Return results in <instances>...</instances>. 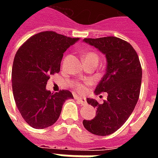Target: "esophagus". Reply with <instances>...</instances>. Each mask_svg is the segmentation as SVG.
Listing matches in <instances>:
<instances>
[{"instance_id":"34e87169","label":"esophagus","mask_w":158,"mask_h":158,"mask_svg":"<svg viewBox=\"0 0 158 158\" xmlns=\"http://www.w3.org/2000/svg\"><path fill=\"white\" fill-rule=\"evenodd\" d=\"M76 100H77V102H78L79 104H85L86 103L85 98H83V97H76Z\"/></svg>"}]
</instances>
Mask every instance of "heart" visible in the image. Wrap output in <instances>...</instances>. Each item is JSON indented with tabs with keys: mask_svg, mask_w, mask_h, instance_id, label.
<instances>
[{
	"mask_svg": "<svg viewBox=\"0 0 158 158\" xmlns=\"http://www.w3.org/2000/svg\"><path fill=\"white\" fill-rule=\"evenodd\" d=\"M83 59H91V60H95L96 62H98V56H97V55H96V53H94V52H89V53L85 54V55L84 56ZM86 84H87V85H90L91 82H90V81H88ZM76 89H78L79 91H80V92H82V91H84V90L85 89V85H83V84H78V85H76Z\"/></svg>",
	"mask_w": 158,
	"mask_h": 158,
	"instance_id": "b5f03b06",
	"label": "heart"
}]
</instances>
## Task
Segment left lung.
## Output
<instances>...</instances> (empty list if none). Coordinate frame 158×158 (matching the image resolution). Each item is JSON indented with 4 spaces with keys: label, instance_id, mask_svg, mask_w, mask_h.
<instances>
[{
    "label": "left lung",
    "instance_id": "obj_1",
    "mask_svg": "<svg viewBox=\"0 0 158 158\" xmlns=\"http://www.w3.org/2000/svg\"><path fill=\"white\" fill-rule=\"evenodd\" d=\"M83 41L106 56V72L96 87L95 94L107 93V99L102 104L92 98L86 99L96 107V113L94 118L85 119L83 124L94 135H109L127 121L135 107L142 79L140 62L132 45L117 37L84 39Z\"/></svg>",
    "mask_w": 158,
    "mask_h": 158
}]
</instances>
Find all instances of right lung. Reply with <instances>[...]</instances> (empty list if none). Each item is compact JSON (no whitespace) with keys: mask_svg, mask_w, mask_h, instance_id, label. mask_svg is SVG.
<instances>
[{"mask_svg":"<svg viewBox=\"0 0 158 158\" xmlns=\"http://www.w3.org/2000/svg\"><path fill=\"white\" fill-rule=\"evenodd\" d=\"M79 38L45 31L29 38L17 52L12 64V92L19 113L35 129H45L58 119L69 90L46 89L50 76L58 73L63 53Z\"/></svg>","mask_w":158,"mask_h":158,"instance_id":"add662e5","label":"right lung"}]
</instances>
